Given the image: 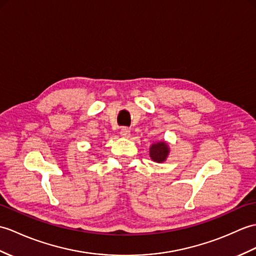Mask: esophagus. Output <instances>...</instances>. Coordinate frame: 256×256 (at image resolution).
I'll return each instance as SVG.
<instances>
[{"mask_svg":"<svg viewBox=\"0 0 256 256\" xmlns=\"http://www.w3.org/2000/svg\"><path fill=\"white\" fill-rule=\"evenodd\" d=\"M120 134H121V136H123V138H128V136L130 135V130L128 128L123 126L120 130Z\"/></svg>","mask_w":256,"mask_h":256,"instance_id":"esophagus-1","label":"esophagus"}]
</instances>
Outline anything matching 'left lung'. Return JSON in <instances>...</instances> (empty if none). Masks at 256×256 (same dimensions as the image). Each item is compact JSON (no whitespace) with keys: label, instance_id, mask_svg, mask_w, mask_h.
<instances>
[{"label":"left lung","instance_id":"left-lung-1","mask_svg":"<svg viewBox=\"0 0 256 256\" xmlns=\"http://www.w3.org/2000/svg\"><path fill=\"white\" fill-rule=\"evenodd\" d=\"M168 154H169V148L164 142H157V144L152 145L150 150V158L156 162H164L166 158H167Z\"/></svg>","mask_w":256,"mask_h":256}]
</instances>
